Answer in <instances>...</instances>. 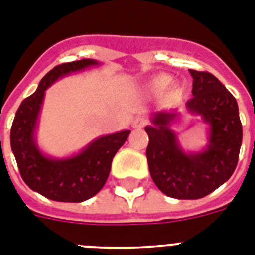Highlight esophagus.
<instances>
[{"mask_svg":"<svg viewBox=\"0 0 255 255\" xmlns=\"http://www.w3.org/2000/svg\"><path fill=\"white\" fill-rule=\"evenodd\" d=\"M147 121L145 119L144 117H137L134 118L133 122H132V126H133V128H136V129H141V128H144L145 126H146Z\"/></svg>","mask_w":255,"mask_h":255,"instance_id":"obj_1","label":"esophagus"}]
</instances>
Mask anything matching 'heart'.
Returning a JSON list of instances; mask_svg holds the SVG:
<instances>
[{
    "label": "heart",
    "instance_id": "obj_1",
    "mask_svg": "<svg viewBox=\"0 0 255 255\" xmlns=\"http://www.w3.org/2000/svg\"><path fill=\"white\" fill-rule=\"evenodd\" d=\"M172 83V78L168 74H159L149 81V89L154 93H160L166 91Z\"/></svg>",
    "mask_w": 255,
    "mask_h": 255
}]
</instances>
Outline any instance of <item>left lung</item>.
I'll list each match as a JSON object with an SVG mask.
<instances>
[{
    "instance_id": "8db88e82",
    "label": "left lung",
    "mask_w": 255,
    "mask_h": 255,
    "mask_svg": "<svg viewBox=\"0 0 255 255\" xmlns=\"http://www.w3.org/2000/svg\"><path fill=\"white\" fill-rule=\"evenodd\" d=\"M193 78V97L187 110L209 124V145L200 153L181 149L171 123L177 110L157 111L149 136L146 158L151 179L160 192L177 200H198L226 183L237 166L243 141V126L236 98L206 71L189 70Z\"/></svg>"
}]
</instances>
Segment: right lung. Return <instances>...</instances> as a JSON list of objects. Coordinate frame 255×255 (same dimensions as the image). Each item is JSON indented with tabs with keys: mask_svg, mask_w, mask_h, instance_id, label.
<instances>
[{
	"mask_svg": "<svg viewBox=\"0 0 255 255\" xmlns=\"http://www.w3.org/2000/svg\"><path fill=\"white\" fill-rule=\"evenodd\" d=\"M98 65L80 59L55 66L41 79L33 95L23 100L10 132L11 150L24 183L41 196L59 202H83L97 194L108 180L111 162L131 131L96 138L76 155L55 159L40 151L35 140L45 91L62 76Z\"/></svg>",
	"mask_w": 255,
	"mask_h": 255,
	"instance_id": "obj_1",
	"label": "right lung"
}]
</instances>
